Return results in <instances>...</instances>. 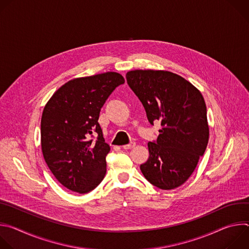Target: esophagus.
<instances>
[{"label": "esophagus", "instance_id": "34e87169", "mask_svg": "<svg viewBox=\"0 0 249 249\" xmlns=\"http://www.w3.org/2000/svg\"><path fill=\"white\" fill-rule=\"evenodd\" d=\"M136 146V143L135 142H131L130 144H128V145H125V146H123V149L124 150H130V149H132V148H134Z\"/></svg>", "mask_w": 249, "mask_h": 249}]
</instances>
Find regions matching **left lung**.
Masks as SVG:
<instances>
[{
    "label": "left lung",
    "mask_w": 249,
    "mask_h": 249,
    "mask_svg": "<svg viewBox=\"0 0 249 249\" xmlns=\"http://www.w3.org/2000/svg\"><path fill=\"white\" fill-rule=\"evenodd\" d=\"M129 87L143 103L149 122L160 121L157 142H149V160L140 168L156 187L182 185L195 170L209 141L207 108L200 90L184 78L162 70H134Z\"/></svg>",
    "instance_id": "8db88e82"
}]
</instances>
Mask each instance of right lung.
Segmentation results:
<instances>
[{"instance_id": "obj_1", "label": "right lung", "mask_w": 249, "mask_h": 249, "mask_svg": "<svg viewBox=\"0 0 249 249\" xmlns=\"http://www.w3.org/2000/svg\"><path fill=\"white\" fill-rule=\"evenodd\" d=\"M125 80L107 72L71 80L46 103L41 117V149L44 160L66 188L79 194L93 190L106 173L110 151L98 124L100 109ZM95 131L98 140L90 136Z\"/></svg>"}]
</instances>
